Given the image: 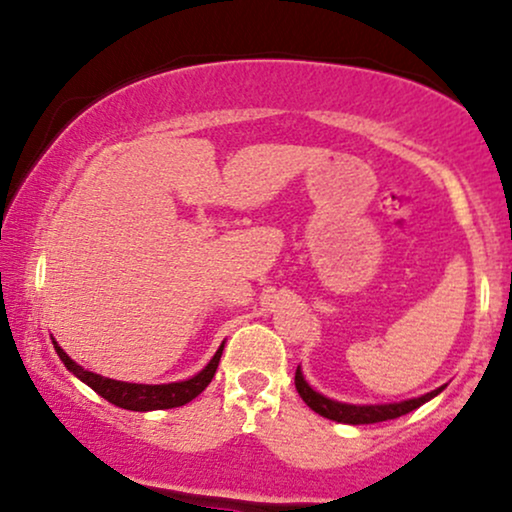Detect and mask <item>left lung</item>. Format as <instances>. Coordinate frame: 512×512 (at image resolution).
I'll return each instance as SVG.
<instances>
[{
    "label": "left lung",
    "mask_w": 512,
    "mask_h": 512,
    "mask_svg": "<svg viewBox=\"0 0 512 512\" xmlns=\"http://www.w3.org/2000/svg\"><path fill=\"white\" fill-rule=\"evenodd\" d=\"M445 387V385H443ZM443 387L438 390L428 392L424 397L416 399H407V402H397V404H344V402H334V399L320 395L315 392L313 387L305 383L301 366L296 368V390L298 395L303 397V402L308 404L315 414L325 416V419L339 421V424H351V426H361V424H380V421H390V419H399V416L409 414V411L419 409L421 404H426L428 399H433L438 392H443Z\"/></svg>",
    "instance_id": "left-lung-1"
}]
</instances>
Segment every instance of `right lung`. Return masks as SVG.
<instances>
[{
	"instance_id": "right-lung-1",
	"label": "right lung",
	"mask_w": 512,
	"mask_h": 512,
	"mask_svg": "<svg viewBox=\"0 0 512 512\" xmlns=\"http://www.w3.org/2000/svg\"><path fill=\"white\" fill-rule=\"evenodd\" d=\"M55 344L57 356L62 358V363L67 366V370H72L76 378L81 383H86L91 390H96L103 399H108L110 404L120 409H129V411H154V409H173V407H182V404L192 402L199 392L204 390L214 378L216 368H219L221 361V351L223 344L219 346L214 358L204 366L195 378L182 380V383H168V385H137V383H122V380H110L103 378V375L91 373V370H84L79 363H74L64 351Z\"/></svg>"
}]
</instances>
